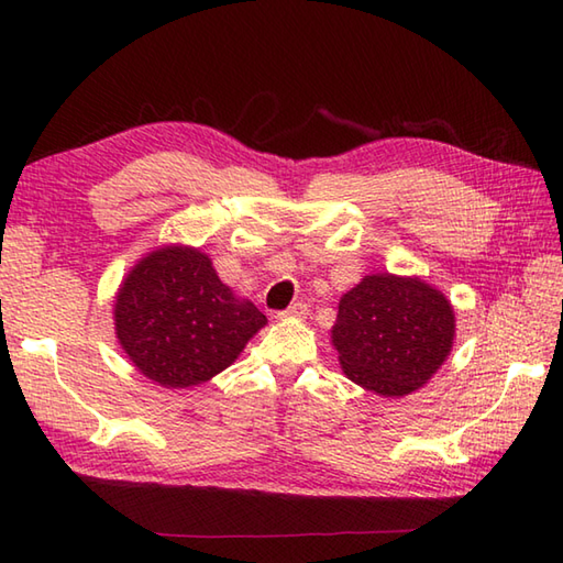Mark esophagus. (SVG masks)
<instances>
[{"label":"esophagus","instance_id":"obj_1","mask_svg":"<svg viewBox=\"0 0 563 563\" xmlns=\"http://www.w3.org/2000/svg\"><path fill=\"white\" fill-rule=\"evenodd\" d=\"M307 305L305 302H292L288 309H283V312L278 314L280 319H290V317H297V319H302V317H307Z\"/></svg>","mask_w":563,"mask_h":563}]
</instances>
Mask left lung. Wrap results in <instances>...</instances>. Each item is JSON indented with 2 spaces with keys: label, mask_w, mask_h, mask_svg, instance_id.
Wrapping results in <instances>:
<instances>
[{
  "label": "left lung",
  "mask_w": 563,
  "mask_h": 563,
  "mask_svg": "<svg viewBox=\"0 0 563 563\" xmlns=\"http://www.w3.org/2000/svg\"><path fill=\"white\" fill-rule=\"evenodd\" d=\"M454 314L418 278L365 275L341 297L331 339L343 373L382 397H404L433 377L452 349Z\"/></svg>",
  "instance_id": "obj_1"
}]
</instances>
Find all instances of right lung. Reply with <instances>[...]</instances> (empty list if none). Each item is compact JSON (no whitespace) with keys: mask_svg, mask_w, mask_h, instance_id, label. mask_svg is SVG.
<instances>
[{"mask_svg":"<svg viewBox=\"0 0 563 563\" xmlns=\"http://www.w3.org/2000/svg\"><path fill=\"white\" fill-rule=\"evenodd\" d=\"M266 314L234 297L198 249L166 246L130 271L115 300V333L142 375L194 387L230 367Z\"/></svg>","mask_w":563,"mask_h":563,"instance_id":"add662e5","label":"right lung"}]
</instances>
